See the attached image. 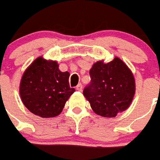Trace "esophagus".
Returning a JSON list of instances; mask_svg holds the SVG:
<instances>
[{"instance_id": "obj_1", "label": "esophagus", "mask_w": 160, "mask_h": 160, "mask_svg": "<svg viewBox=\"0 0 160 160\" xmlns=\"http://www.w3.org/2000/svg\"><path fill=\"white\" fill-rule=\"evenodd\" d=\"M82 89H83V88H82V85H81V84H79V85H78V86L76 87L77 91L81 92L82 91Z\"/></svg>"}]
</instances>
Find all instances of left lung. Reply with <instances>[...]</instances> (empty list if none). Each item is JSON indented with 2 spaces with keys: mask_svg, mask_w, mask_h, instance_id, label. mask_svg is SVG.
Here are the masks:
<instances>
[{
  "mask_svg": "<svg viewBox=\"0 0 160 160\" xmlns=\"http://www.w3.org/2000/svg\"><path fill=\"white\" fill-rule=\"evenodd\" d=\"M89 73L91 83L84 89L83 94L96 114L113 118L130 107L135 94V79L119 57L107 63L97 61Z\"/></svg>",
  "mask_w": 160,
  "mask_h": 160,
  "instance_id": "left-lung-1",
  "label": "left lung"
}]
</instances>
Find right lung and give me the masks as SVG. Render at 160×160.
<instances>
[{"instance_id":"right-lung-1","label":"right lung","mask_w":160,"mask_h":160,"mask_svg":"<svg viewBox=\"0 0 160 160\" xmlns=\"http://www.w3.org/2000/svg\"><path fill=\"white\" fill-rule=\"evenodd\" d=\"M69 76L59 69L57 61L38 57L22 74L19 88L22 103L41 118L56 117L75 92L69 86Z\"/></svg>"}]
</instances>
